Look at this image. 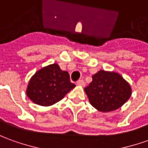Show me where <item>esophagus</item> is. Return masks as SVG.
I'll return each mask as SVG.
<instances>
[{"label":"esophagus","instance_id":"34e87169","mask_svg":"<svg viewBox=\"0 0 148 148\" xmlns=\"http://www.w3.org/2000/svg\"><path fill=\"white\" fill-rule=\"evenodd\" d=\"M77 85L81 86V87H84L85 86V82H84V81L82 79H80V80H78V82H77Z\"/></svg>","mask_w":148,"mask_h":148}]
</instances>
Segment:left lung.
<instances>
[{"instance_id": "obj_1", "label": "left lung", "mask_w": 148, "mask_h": 148, "mask_svg": "<svg viewBox=\"0 0 148 148\" xmlns=\"http://www.w3.org/2000/svg\"><path fill=\"white\" fill-rule=\"evenodd\" d=\"M84 91L91 105L100 112L114 111L131 96L128 82L116 72L99 70L92 76V82Z\"/></svg>"}]
</instances>
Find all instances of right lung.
Wrapping results in <instances>:
<instances>
[{
  "instance_id": "obj_1",
  "label": "right lung",
  "mask_w": 148,
  "mask_h": 148,
  "mask_svg": "<svg viewBox=\"0 0 148 148\" xmlns=\"http://www.w3.org/2000/svg\"><path fill=\"white\" fill-rule=\"evenodd\" d=\"M74 87L69 73L54 63L36 72L28 82L27 95L36 104L50 106L63 99Z\"/></svg>"
}]
</instances>
